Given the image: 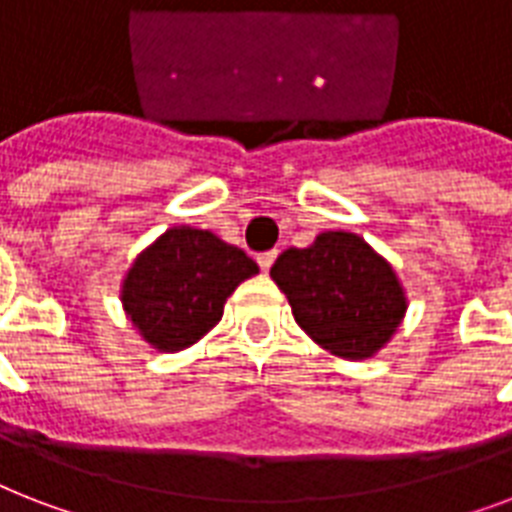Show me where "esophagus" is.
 Listing matches in <instances>:
<instances>
[{"label": "esophagus", "instance_id": "1", "mask_svg": "<svg viewBox=\"0 0 512 512\" xmlns=\"http://www.w3.org/2000/svg\"><path fill=\"white\" fill-rule=\"evenodd\" d=\"M276 257H279V252H276V249H271V252H263V255H257V265H260V271L263 273L271 271V265Z\"/></svg>", "mask_w": 512, "mask_h": 512}]
</instances>
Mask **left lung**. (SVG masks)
Wrapping results in <instances>:
<instances>
[{"instance_id":"1","label":"left lung","mask_w":512,"mask_h":512,"mask_svg":"<svg viewBox=\"0 0 512 512\" xmlns=\"http://www.w3.org/2000/svg\"><path fill=\"white\" fill-rule=\"evenodd\" d=\"M271 279L297 324L321 348L350 361L372 358L406 313L396 271L356 233H319L311 247L281 252Z\"/></svg>"}]
</instances>
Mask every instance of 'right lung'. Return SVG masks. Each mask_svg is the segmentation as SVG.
<instances>
[{
  "label": "right lung",
  "instance_id": "right-lung-1",
  "mask_svg": "<svg viewBox=\"0 0 512 512\" xmlns=\"http://www.w3.org/2000/svg\"><path fill=\"white\" fill-rule=\"evenodd\" d=\"M260 271L244 249L199 228H170L124 276L122 305L143 340L175 353L223 319L225 300Z\"/></svg>",
  "mask_w": 512,
  "mask_h": 512
}]
</instances>
